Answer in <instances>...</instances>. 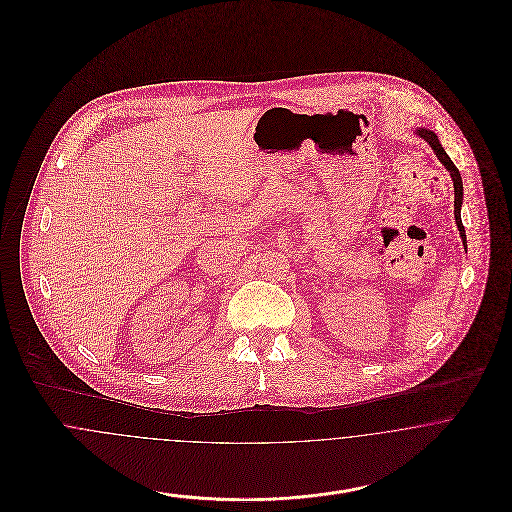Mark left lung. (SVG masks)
<instances>
[{
    "instance_id": "obj_1",
    "label": "left lung",
    "mask_w": 512,
    "mask_h": 512,
    "mask_svg": "<svg viewBox=\"0 0 512 512\" xmlns=\"http://www.w3.org/2000/svg\"><path fill=\"white\" fill-rule=\"evenodd\" d=\"M416 134L420 138H424L434 153L438 155L439 161L443 163V167L449 171L451 175V181H453V189H455V201H453V209H455V222H457V228H459V234H461V240H463V246L467 248V240H465V228H463V222H461V205H463V181H461V175H459V169L453 165V161L449 159V155L445 153V149L439 144L438 136L432 132V130H416Z\"/></svg>"
}]
</instances>
